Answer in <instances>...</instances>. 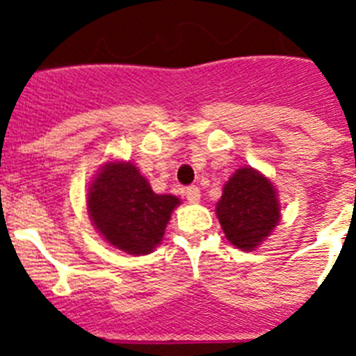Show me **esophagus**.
I'll return each mask as SVG.
<instances>
[{"label":"esophagus","instance_id":"esophagus-1","mask_svg":"<svg viewBox=\"0 0 356 356\" xmlns=\"http://www.w3.org/2000/svg\"><path fill=\"white\" fill-rule=\"evenodd\" d=\"M185 197H187L191 203H197L201 197V193H200V188L196 187V185H193V187H187L185 188Z\"/></svg>","mask_w":356,"mask_h":356}]
</instances>
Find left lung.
I'll use <instances>...</instances> for the list:
<instances>
[{
  "mask_svg": "<svg viewBox=\"0 0 356 356\" xmlns=\"http://www.w3.org/2000/svg\"><path fill=\"white\" fill-rule=\"evenodd\" d=\"M216 213L226 238L238 250L253 251L280 222L275 185L253 168L237 169L222 187Z\"/></svg>",
  "mask_w": 356,
  "mask_h": 356,
  "instance_id": "obj_1",
  "label": "left lung"
}]
</instances>
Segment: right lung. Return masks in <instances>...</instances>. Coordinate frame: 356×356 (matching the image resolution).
Returning a JSON list of instances; mask_svg holds the SVG:
<instances>
[{
	"label": "right lung",
	"mask_w": 356,
	"mask_h": 356,
	"mask_svg": "<svg viewBox=\"0 0 356 356\" xmlns=\"http://www.w3.org/2000/svg\"><path fill=\"white\" fill-rule=\"evenodd\" d=\"M180 200L156 194L131 162H108L90 181L87 210L103 238L130 254H147L165 234Z\"/></svg>",
	"instance_id": "1"
}]
</instances>
